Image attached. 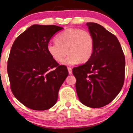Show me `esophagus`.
Masks as SVG:
<instances>
[{
	"label": "esophagus",
	"instance_id": "1",
	"mask_svg": "<svg viewBox=\"0 0 133 133\" xmlns=\"http://www.w3.org/2000/svg\"><path fill=\"white\" fill-rule=\"evenodd\" d=\"M68 72H69V74H70V75H71V74H72V68H70V67H68Z\"/></svg>",
	"mask_w": 133,
	"mask_h": 133
}]
</instances>
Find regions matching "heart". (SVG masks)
Masks as SVG:
<instances>
[{
  "label": "heart",
  "instance_id": "1",
  "mask_svg": "<svg viewBox=\"0 0 133 133\" xmlns=\"http://www.w3.org/2000/svg\"><path fill=\"white\" fill-rule=\"evenodd\" d=\"M93 36L90 31L81 28H68L56 38V42L47 45V51L54 61L65 65L85 62L91 57L94 50Z\"/></svg>",
  "mask_w": 133,
  "mask_h": 133
}]
</instances>
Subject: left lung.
<instances>
[{
	"instance_id": "1",
	"label": "left lung",
	"mask_w": 133,
	"mask_h": 133,
	"mask_svg": "<svg viewBox=\"0 0 133 133\" xmlns=\"http://www.w3.org/2000/svg\"><path fill=\"white\" fill-rule=\"evenodd\" d=\"M87 25L94 38L93 52L85 64L72 69V74L81 102L97 108L110 103L122 90L125 59L116 36L97 23Z\"/></svg>"
}]
</instances>
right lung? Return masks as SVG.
<instances>
[{
  "mask_svg": "<svg viewBox=\"0 0 133 133\" xmlns=\"http://www.w3.org/2000/svg\"><path fill=\"white\" fill-rule=\"evenodd\" d=\"M63 29L54 25H33L12 45L7 65L11 90L20 102L32 110L53 107L68 75L66 67L59 65L47 51L51 38Z\"/></svg>",
  "mask_w": 133,
  "mask_h": 133,
  "instance_id": "1",
  "label": "right lung"
}]
</instances>
